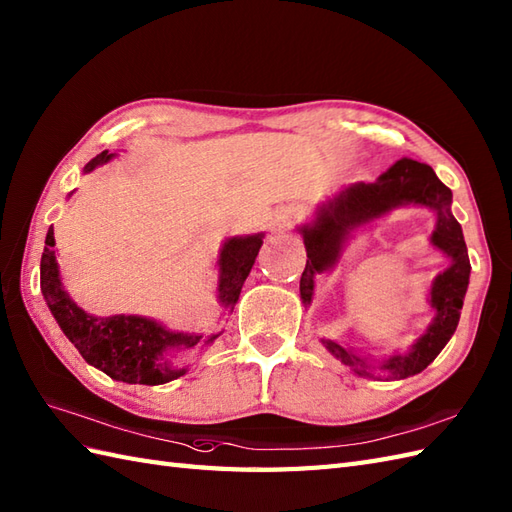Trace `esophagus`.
Listing matches in <instances>:
<instances>
[{
    "mask_svg": "<svg viewBox=\"0 0 512 512\" xmlns=\"http://www.w3.org/2000/svg\"><path fill=\"white\" fill-rule=\"evenodd\" d=\"M299 217H302V213H299V208H295V206H282L278 210H273V213L269 215L267 228L273 234H280L284 230L293 228L295 223L299 221Z\"/></svg>",
    "mask_w": 512,
    "mask_h": 512,
    "instance_id": "1",
    "label": "esophagus"
}]
</instances>
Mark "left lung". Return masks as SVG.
I'll return each instance as SVG.
<instances>
[{
  "label": "left lung",
  "mask_w": 512,
  "mask_h": 512,
  "mask_svg": "<svg viewBox=\"0 0 512 512\" xmlns=\"http://www.w3.org/2000/svg\"><path fill=\"white\" fill-rule=\"evenodd\" d=\"M417 204L432 208L436 213V228L430 236L434 247L450 258V267L434 278L430 289V306L434 308V319L426 334H421L417 343L406 354H393L380 360V365H369L365 358L356 356L352 350L334 341H323L326 350L352 367L358 376H373V369L386 373V378L402 380L426 369L432 360L441 354L447 341L456 332L460 310L469 284V256L463 239V228L452 215V191L436 178L430 165L402 158L382 176L371 182H354L336 193L326 204L317 208L313 223L299 228L306 245V269L299 280V295L304 304H310L315 291V276L336 265L347 236L367 221L380 219L393 208Z\"/></svg>",
  "instance_id": "obj_1"
}]
</instances>
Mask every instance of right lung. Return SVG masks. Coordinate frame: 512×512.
I'll return each mask as SVG.
<instances>
[{"label": "right lung", "instance_id": "right-lung-1", "mask_svg": "<svg viewBox=\"0 0 512 512\" xmlns=\"http://www.w3.org/2000/svg\"><path fill=\"white\" fill-rule=\"evenodd\" d=\"M115 156L108 149L86 162L84 173ZM265 234L232 236L219 252V304L234 308L241 295L243 282L252 271L258 249ZM54 228L47 230L45 249L41 258V291L45 302L58 321L60 330L76 345L86 363L102 369L106 376L128 384H165L186 373L178 367L182 358L191 356L197 347L210 345L219 334L171 332L162 323L139 315H112L93 317L73 302L60 282Z\"/></svg>", "mask_w": 512, "mask_h": 512}]
</instances>
